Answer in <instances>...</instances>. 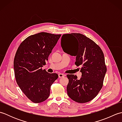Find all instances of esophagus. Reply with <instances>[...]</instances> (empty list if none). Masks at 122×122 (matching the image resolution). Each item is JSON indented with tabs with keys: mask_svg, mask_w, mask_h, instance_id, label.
Wrapping results in <instances>:
<instances>
[{
	"mask_svg": "<svg viewBox=\"0 0 122 122\" xmlns=\"http://www.w3.org/2000/svg\"><path fill=\"white\" fill-rule=\"evenodd\" d=\"M66 76V75L63 74V73H59V74H58V76H59V78H61V77H62L64 76Z\"/></svg>",
	"mask_w": 122,
	"mask_h": 122,
	"instance_id": "esophagus-1",
	"label": "esophagus"
}]
</instances>
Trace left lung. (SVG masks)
<instances>
[{
	"label": "left lung",
	"instance_id": "left-lung-1",
	"mask_svg": "<svg viewBox=\"0 0 122 122\" xmlns=\"http://www.w3.org/2000/svg\"><path fill=\"white\" fill-rule=\"evenodd\" d=\"M61 46L64 52L76 56L75 64L81 66L82 77L68 74L67 93L77 103L89 102L95 98L102 89L107 69L102 49L92 40L78 33L64 34Z\"/></svg>",
	"mask_w": 122,
	"mask_h": 122
}]
</instances>
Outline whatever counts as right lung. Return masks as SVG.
Listing matches in <instances>:
<instances>
[{
    "mask_svg": "<svg viewBox=\"0 0 122 122\" xmlns=\"http://www.w3.org/2000/svg\"><path fill=\"white\" fill-rule=\"evenodd\" d=\"M61 36L43 32L30 36L21 43L15 54V80L22 92L33 103L47 99L51 85L58 79L56 73H49L42 67L46 65Z\"/></svg>",
    "mask_w": 122,
    "mask_h": 122,
    "instance_id": "add662e5",
    "label": "right lung"
}]
</instances>
